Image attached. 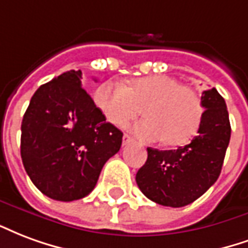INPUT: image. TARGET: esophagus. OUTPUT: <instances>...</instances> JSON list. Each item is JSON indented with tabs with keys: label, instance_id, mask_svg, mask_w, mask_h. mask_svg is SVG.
<instances>
[{
	"label": "esophagus",
	"instance_id": "1",
	"mask_svg": "<svg viewBox=\"0 0 248 248\" xmlns=\"http://www.w3.org/2000/svg\"><path fill=\"white\" fill-rule=\"evenodd\" d=\"M131 141H132V137L125 133V135L123 136V145H128Z\"/></svg>",
	"mask_w": 248,
	"mask_h": 248
}]
</instances>
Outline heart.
I'll return each instance as SVG.
<instances>
[{"instance_id":"obj_1","label":"heart","mask_w":248,"mask_h":248,"mask_svg":"<svg viewBox=\"0 0 248 248\" xmlns=\"http://www.w3.org/2000/svg\"><path fill=\"white\" fill-rule=\"evenodd\" d=\"M95 103L108 122L125 126L141 113L146 119L132 131L146 141L164 140L168 145H181L200 129L203 103L191 87L182 86L169 75L137 78L129 86L107 82L95 92Z\"/></svg>"}]
</instances>
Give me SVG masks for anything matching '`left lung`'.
Returning <instances> with one entry per match:
<instances>
[{
  "instance_id": "8db88e82",
  "label": "left lung",
  "mask_w": 248,
  "mask_h": 248,
  "mask_svg": "<svg viewBox=\"0 0 248 248\" xmlns=\"http://www.w3.org/2000/svg\"><path fill=\"white\" fill-rule=\"evenodd\" d=\"M203 119L190 144L171 151L148 148L136 174L142 194L158 205L182 207L207 191L222 170L231 136L225 99L216 88L202 92Z\"/></svg>"
}]
</instances>
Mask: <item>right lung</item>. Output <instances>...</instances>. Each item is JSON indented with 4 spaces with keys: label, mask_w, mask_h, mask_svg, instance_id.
Returning a JSON list of instances; mask_svg holds the SVG:
<instances>
[{
    "label": "right lung",
    "mask_w": 248,
    "mask_h": 248,
    "mask_svg": "<svg viewBox=\"0 0 248 248\" xmlns=\"http://www.w3.org/2000/svg\"><path fill=\"white\" fill-rule=\"evenodd\" d=\"M80 79V70H70L42 84L21 125L25 170L45 196L63 202L93 190L123 141V132L106 122Z\"/></svg>",
    "instance_id": "add662e5"
}]
</instances>
